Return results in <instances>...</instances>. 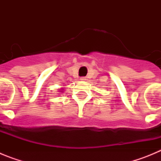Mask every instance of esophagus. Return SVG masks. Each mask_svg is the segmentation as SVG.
<instances>
[{"mask_svg":"<svg viewBox=\"0 0 161 161\" xmlns=\"http://www.w3.org/2000/svg\"><path fill=\"white\" fill-rule=\"evenodd\" d=\"M80 80H81V81H85V80H86V77H80Z\"/></svg>","mask_w":161,"mask_h":161,"instance_id":"esophagus-1","label":"esophagus"}]
</instances>
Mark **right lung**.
<instances>
[{
  "instance_id": "obj_1",
  "label": "right lung",
  "mask_w": 161,
  "mask_h": 161,
  "mask_svg": "<svg viewBox=\"0 0 161 161\" xmlns=\"http://www.w3.org/2000/svg\"><path fill=\"white\" fill-rule=\"evenodd\" d=\"M61 90H63V89H61ZM61 90H60V91H61ZM61 92H62V91H61Z\"/></svg>"
}]
</instances>
